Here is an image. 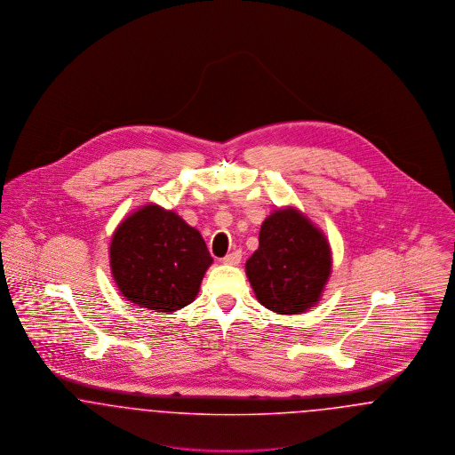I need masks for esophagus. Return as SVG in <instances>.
I'll list each match as a JSON object with an SVG mask.
<instances>
[{
	"instance_id": "1",
	"label": "esophagus",
	"mask_w": 455,
	"mask_h": 455,
	"mask_svg": "<svg viewBox=\"0 0 455 455\" xmlns=\"http://www.w3.org/2000/svg\"><path fill=\"white\" fill-rule=\"evenodd\" d=\"M221 260H223L225 264H234V266H235V264H238V262L242 260V252H240V251H234V252L227 254Z\"/></svg>"
}]
</instances>
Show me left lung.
<instances>
[{
  "label": "left lung",
  "mask_w": 455,
  "mask_h": 455,
  "mask_svg": "<svg viewBox=\"0 0 455 455\" xmlns=\"http://www.w3.org/2000/svg\"><path fill=\"white\" fill-rule=\"evenodd\" d=\"M245 269L266 308L299 314L319 300L331 273V252L324 235L297 210H278L264 220L259 249Z\"/></svg>",
  "instance_id": "left-lung-1"
}]
</instances>
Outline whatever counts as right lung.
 Wrapping results in <instances>:
<instances>
[{
  "label": "right lung",
  "instance_id": "right-lung-1",
  "mask_svg": "<svg viewBox=\"0 0 455 455\" xmlns=\"http://www.w3.org/2000/svg\"><path fill=\"white\" fill-rule=\"evenodd\" d=\"M212 262L196 228L153 204L126 218L110 243L112 276L121 293L155 312L193 302Z\"/></svg>",
  "mask_w": 455,
  "mask_h": 455
}]
</instances>
